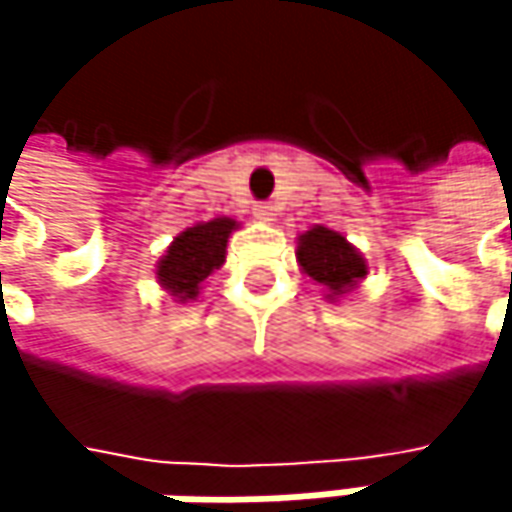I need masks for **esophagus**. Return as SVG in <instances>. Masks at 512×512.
<instances>
[{
    "instance_id": "34e87169",
    "label": "esophagus",
    "mask_w": 512,
    "mask_h": 512,
    "mask_svg": "<svg viewBox=\"0 0 512 512\" xmlns=\"http://www.w3.org/2000/svg\"><path fill=\"white\" fill-rule=\"evenodd\" d=\"M255 216L257 219H263V222H272V216H275V213H272V207H269V204H255Z\"/></svg>"
}]
</instances>
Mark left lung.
<instances>
[{"label":"left lung","mask_w":512,"mask_h":512,"mask_svg":"<svg viewBox=\"0 0 512 512\" xmlns=\"http://www.w3.org/2000/svg\"><path fill=\"white\" fill-rule=\"evenodd\" d=\"M296 257H299L302 269L314 281L326 284L335 296L344 293V287H353L367 272L356 249L341 234H335L329 228H311L308 234H302Z\"/></svg>","instance_id":"obj_1"}]
</instances>
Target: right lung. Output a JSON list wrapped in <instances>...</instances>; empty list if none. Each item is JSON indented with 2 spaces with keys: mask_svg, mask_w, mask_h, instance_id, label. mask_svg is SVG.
<instances>
[{
  "mask_svg": "<svg viewBox=\"0 0 512 512\" xmlns=\"http://www.w3.org/2000/svg\"><path fill=\"white\" fill-rule=\"evenodd\" d=\"M231 231H234L231 219H213V222H204V225L183 231L171 243L168 255L162 257V263L156 269L159 281L180 299L198 296L201 281L216 266H222Z\"/></svg>",
  "mask_w": 512,
  "mask_h": 512,
  "instance_id": "obj_1",
  "label": "right lung"
}]
</instances>
